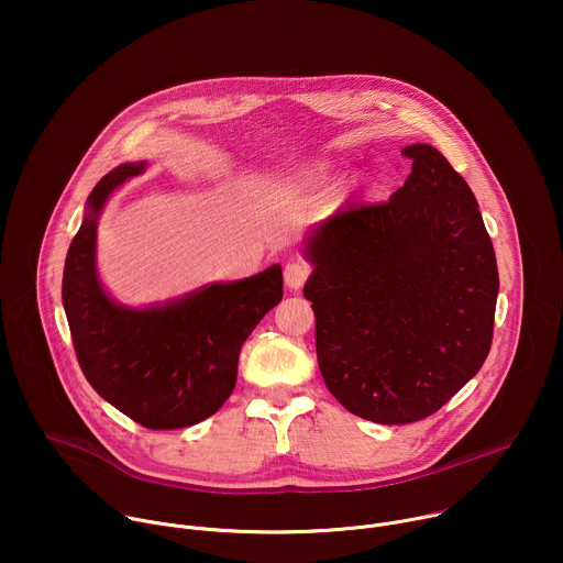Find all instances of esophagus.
I'll return each instance as SVG.
<instances>
[{
	"mask_svg": "<svg viewBox=\"0 0 563 563\" xmlns=\"http://www.w3.org/2000/svg\"><path fill=\"white\" fill-rule=\"evenodd\" d=\"M309 274H311V267L307 263L294 261L285 267V283H287L289 289H300L307 283Z\"/></svg>",
	"mask_w": 563,
	"mask_h": 563,
	"instance_id": "obj_1",
	"label": "esophagus"
}]
</instances>
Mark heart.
<instances>
[{
	"instance_id": "b5f03b06",
	"label": "heart",
	"mask_w": 563,
	"mask_h": 563,
	"mask_svg": "<svg viewBox=\"0 0 563 563\" xmlns=\"http://www.w3.org/2000/svg\"><path fill=\"white\" fill-rule=\"evenodd\" d=\"M323 174H325V172H323V169H320V176H323Z\"/></svg>"
}]
</instances>
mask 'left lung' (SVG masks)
Returning <instances> with one entry per match:
<instances>
[{"label":"left lung","instance_id":"obj_1","mask_svg":"<svg viewBox=\"0 0 563 563\" xmlns=\"http://www.w3.org/2000/svg\"><path fill=\"white\" fill-rule=\"evenodd\" d=\"M404 155L412 172L389 200L347 205L313 231L302 289L328 389L383 426L434 415L481 369L499 294L467 183L430 144Z\"/></svg>","mask_w":563,"mask_h":563}]
</instances>
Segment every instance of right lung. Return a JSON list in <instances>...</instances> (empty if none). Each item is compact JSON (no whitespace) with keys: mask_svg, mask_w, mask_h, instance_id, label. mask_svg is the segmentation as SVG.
<instances>
[{"mask_svg":"<svg viewBox=\"0 0 563 563\" xmlns=\"http://www.w3.org/2000/svg\"><path fill=\"white\" fill-rule=\"evenodd\" d=\"M144 163L122 165L91 191L64 263L62 300L75 356L91 387L148 430L216 415L235 385L240 347L283 298L278 265L151 309L115 305L98 283L96 229L107 198Z\"/></svg>","mask_w":563,"mask_h":563,"instance_id":"right-lung-1","label":"right lung"}]
</instances>
